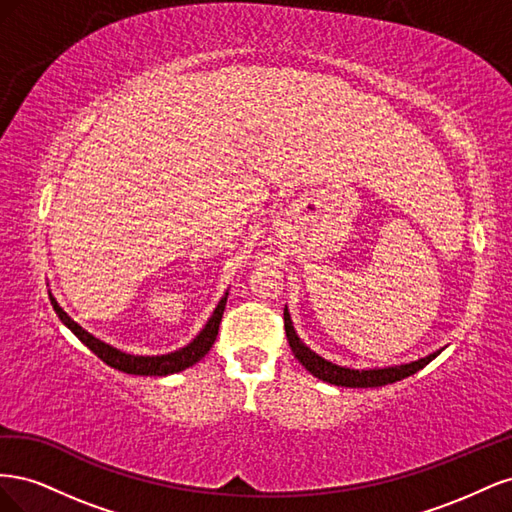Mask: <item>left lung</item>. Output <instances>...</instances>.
<instances>
[{
	"mask_svg": "<svg viewBox=\"0 0 512 512\" xmlns=\"http://www.w3.org/2000/svg\"><path fill=\"white\" fill-rule=\"evenodd\" d=\"M284 327H286V337L292 354L297 356V361L309 371V374L316 376L322 382H329L335 386H348V389H374V386H384V384H393L397 380H404L412 374H416L418 369H423L425 365H429L436 356L444 350H436L427 354L425 359H418L412 363H404V365H393V367H376V369H350V367H342L335 365L327 359H322L320 354H316L314 350H309L301 337L297 335L292 327L290 320V312L288 307H284Z\"/></svg>",
	"mask_w": 512,
	"mask_h": 512,
	"instance_id": "left-lung-1",
	"label": "left lung"
}]
</instances>
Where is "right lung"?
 Listing matches in <instances>:
<instances>
[{
	"mask_svg": "<svg viewBox=\"0 0 512 512\" xmlns=\"http://www.w3.org/2000/svg\"><path fill=\"white\" fill-rule=\"evenodd\" d=\"M51 297V305L55 309V314L59 316V320L66 324V327L81 339V342L94 352L100 361H104L108 367L119 369L123 374H134V376H168V374H177V371H183L192 367L194 363H198L203 356L211 350L215 337H218L220 331V322H222V314H224V307H226V299H228V292L220 299L218 307L213 309L211 318L207 320L205 329L200 331L188 346H183L175 352H168V354H160V356H138V354H128V352H121L117 348H113L111 344H104L100 342L98 337H94L91 333H87L81 324H76L64 309L59 307V303L55 301L53 294Z\"/></svg>",
	"mask_w": 512,
	"mask_h": 512,
	"instance_id": "right-lung-1",
	"label": "right lung"
}]
</instances>
